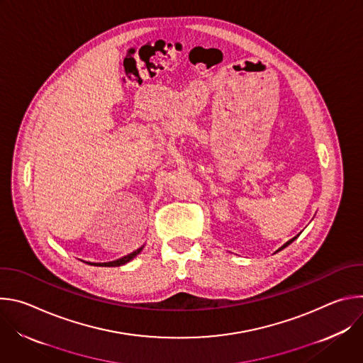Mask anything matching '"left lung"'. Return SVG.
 <instances>
[{"label": "left lung", "instance_id": "left-lung-1", "mask_svg": "<svg viewBox=\"0 0 363 363\" xmlns=\"http://www.w3.org/2000/svg\"><path fill=\"white\" fill-rule=\"evenodd\" d=\"M296 238H297V237H294V238H291V240H290V241H287V242H286V244H284V245H283V247H280V248H279V250H277V251H280V250H283V248H286V247H287V245H289V244H291V242H293V241H294V240H296ZM277 251H276V252H277Z\"/></svg>", "mask_w": 363, "mask_h": 363}]
</instances>
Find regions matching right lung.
<instances>
[{"label":"right lung","mask_w":363,"mask_h":363,"mask_svg":"<svg viewBox=\"0 0 363 363\" xmlns=\"http://www.w3.org/2000/svg\"><path fill=\"white\" fill-rule=\"evenodd\" d=\"M142 248H143V247H140V248H138L136 251H133V252H130V254H128V255L119 258V260L109 262V263H93V266H99V267H119V266H123V264H126L128 262H130L132 258H135V257L142 251ZM89 264H90V263H89Z\"/></svg>","instance_id":"1"}]
</instances>
